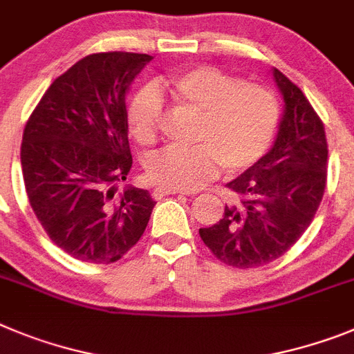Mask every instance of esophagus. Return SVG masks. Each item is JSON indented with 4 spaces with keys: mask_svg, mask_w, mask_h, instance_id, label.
Wrapping results in <instances>:
<instances>
[{
    "mask_svg": "<svg viewBox=\"0 0 354 354\" xmlns=\"http://www.w3.org/2000/svg\"><path fill=\"white\" fill-rule=\"evenodd\" d=\"M171 194H183V190L169 189V187H158V189L153 190V198L155 199H162L165 198V196H171Z\"/></svg>",
    "mask_w": 354,
    "mask_h": 354,
    "instance_id": "obj_1",
    "label": "esophagus"
}]
</instances>
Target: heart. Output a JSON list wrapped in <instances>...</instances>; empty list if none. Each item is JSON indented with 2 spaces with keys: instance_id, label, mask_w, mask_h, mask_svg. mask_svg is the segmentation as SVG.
<instances>
[{
  "instance_id": "b5f03b06",
  "label": "heart",
  "mask_w": 354,
  "mask_h": 354,
  "mask_svg": "<svg viewBox=\"0 0 354 354\" xmlns=\"http://www.w3.org/2000/svg\"><path fill=\"white\" fill-rule=\"evenodd\" d=\"M164 88L185 112L199 115L192 147H164L146 162L156 185L196 190L226 174L244 173L269 151L279 124L274 94L210 66L192 67L164 82ZM162 118V97L146 85L128 104V126L140 144L155 142Z\"/></svg>"
}]
</instances>
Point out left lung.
<instances>
[{
  "instance_id": "1",
  "label": "left lung",
  "mask_w": 354,
  "mask_h": 354,
  "mask_svg": "<svg viewBox=\"0 0 354 354\" xmlns=\"http://www.w3.org/2000/svg\"><path fill=\"white\" fill-rule=\"evenodd\" d=\"M283 113L272 147L228 181L235 201L223 219L199 228L201 241L226 266L251 269L272 262L299 241L326 189L328 144L312 104L283 73L272 69Z\"/></svg>"
}]
</instances>
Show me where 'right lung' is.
<instances>
[{
    "mask_svg": "<svg viewBox=\"0 0 354 354\" xmlns=\"http://www.w3.org/2000/svg\"><path fill=\"white\" fill-rule=\"evenodd\" d=\"M153 57L96 53L58 76L30 115L21 167L30 205L60 250L88 263L118 262L156 203L118 183L131 169L126 94Z\"/></svg>",
    "mask_w": 354,
    "mask_h": 354,
    "instance_id": "obj_1",
    "label": "right lung"
}]
</instances>
